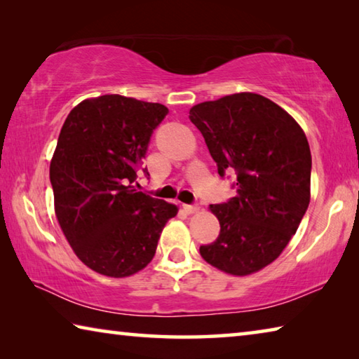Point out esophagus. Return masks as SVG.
<instances>
[{
    "label": "esophagus",
    "mask_w": 359,
    "mask_h": 359,
    "mask_svg": "<svg viewBox=\"0 0 359 359\" xmlns=\"http://www.w3.org/2000/svg\"><path fill=\"white\" fill-rule=\"evenodd\" d=\"M183 210L187 212V215H192V212H197L198 205H183Z\"/></svg>",
    "instance_id": "esophagus-1"
}]
</instances>
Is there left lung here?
<instances>
[{
  "mask_svg": "<svg viewBox=\"0 0 359 359\" xmlns=\"http://www.w3.org/2000/svg\"><path fill=\"white\" fill-rule=\"evenodd\" d=\"M221 178L235 172L236 196L211 205L221 233L200 255L224 273L248 276L274 262L297 233L311 200L312 157L298 123L273 100L238 93L194 105Z\"/></svg>",
  "mask_w": 359,
  "mask_h": 359,
  "instance_id": "1",
  "label": "left lung"
}]
</instances>
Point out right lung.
I'll list each match as a JSON object with an SVG mask.
<instances>
[{"instance_id": "obj_1", "label": "right lung", "mask_w": 359, "mask_h": 359, "mask_svg": "<svg viewBox=\"0 0 359 359\" xmlns=\"http://www.w3.org/2000/svg\"><path fill=\"white\" fill-rule=\"evenodd\" d=\"M167 113L162 104L105 94L74 107L62 124L50 162L55 211L74 252L93 271L110 278L140 271L176 216L175 205L134 186Z\"/></svg>"}]
</instances>
